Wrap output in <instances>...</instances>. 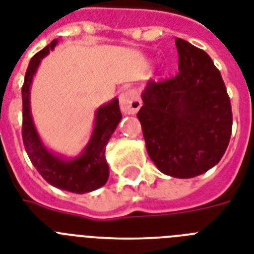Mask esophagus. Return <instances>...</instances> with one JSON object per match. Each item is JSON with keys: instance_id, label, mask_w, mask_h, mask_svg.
<instances>
[{"instance_id": "obj_1", "label": "esophagus", "mask_w": 254, "mask_h": 254, "mask_svg": "<svg viewBox=\"0 0 254 254\" xmlns=\"http://www.w3.org/2000/svg\"><path fill=\"white\" fill-rule=\"evenodd\" d=\"M142 103L139 100L137 92L133 89L123 92L120 95V108L124 115H135L141 108Z\"/></svg>"}]
</instances>
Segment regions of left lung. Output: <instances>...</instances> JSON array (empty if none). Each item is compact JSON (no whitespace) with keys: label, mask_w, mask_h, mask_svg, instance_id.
<instances>
[{"label":"left lung","mask_w":254,"mask_h":254,"mask_svg":"<svg viewBox=\"0 0 254 254\" xmlns=\"http://www.w3.org/2000/svg\"><path fill=\"white\" fill-rule=\"evenodd\" d=\"M179 73L149 80L137 113L147 154L161 173L193 178L224 155L232 133V109L212 59L181 38L175 39Z\"/></svg>","instance_id":"left-lung-1"}]
</instances>
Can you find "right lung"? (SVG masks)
Masks as SVG:
<instances>
[{"label":"right lung","mask_w":254,"mask_h":254,"mask_svg":"<svg viewBox=\"0 0 254 254\" xmlns=\"http://www.w3.org/2000/svg\"><path fill=\"white\" fill-rule=\"evenodd\" d=\"M58 45L54 39L49 46L35 54L29 63L22 87V104H23V124L22 138L26 153L34 167L38 170L45 181L57 189L65 190L73 193H85L103 187L109 177V167L105 159V146L123 119L120 112L119 99L111 100L96 111L95 125L87 146L80 154L73 158H65L49 150L42 142L34 124L30 108V88L34 75L41 64L42 59L53 51Z\"/></svg>","instance_id":"1"}]
</instances>
